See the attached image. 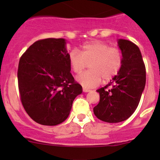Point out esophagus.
<instances>
[{
    "label": "esophagus",
    "mask_w": 160,
    "mask_h": 160,
    "mask_svg": "<svg viewBox=\"0 0 160 160\" xmlns=\"http://www.w3.org/2000/svg\"><path fill=\"white\" fill-rule=\"evenodd\" d=\"M83 92H89V91H90V90L88 89V88H83Z\"/></svg>",
    "instance_id": "obj_1"
}]
</instances>
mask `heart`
Instances as JSON below:
<instances>
[{"instance_id":"1","label":"heart","mask_w":160,"mask_h":160,"mask_svg":"<svg viewBox=\"0 0 160 160\" xmlns=\"http://www.w3.org/2000/svg\"><path fill=\"white\" fill-rule=\"evenodd\" d=\"M69 63L77 74H80L89 63L90 70L79 75L77 80L85 88H93L100 84L102 78L108 81L118 73L122 65V55L118 48L93 40L82 45L80 53L72 50L69 55Z\"/></svg>"}]
</instances>
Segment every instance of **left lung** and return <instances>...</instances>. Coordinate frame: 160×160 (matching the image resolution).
<instances>
[{"instance_id":"left-lung-1","label":"left lung","mask_w":160,"mask_h":160,"mask_svg":"<svg viewBox=\"0 0 160 160\" xmlns=\"http://www.w3.org/2000/svg\"><path fill=\"white\" fill-rule=\"evenodd\" d=\"M118 43L122 50V67L108 84L97 90L100 101L93 108L95 116L108 123L123 122L133 114L146 80V67L138 46L125 39H119Z\"/></svg>"}]
</instances>
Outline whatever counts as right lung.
I'll use <instances>...</instances> for the list:
<instances>
[{"instance_id": "obj_1", "label": "right lung", "mask_w": 160, "mask_h": 160, "mask_svg": "<svg viewBox=\"0 0 160 160\" xmlns=\"http://www.w3.org/2000/svg\"><path fill=\"white\" fill-rule=\"evenodd\" d=\"M70 70L64 38L38 40L21 56L19 94L32 120L52 126L68 118L72 101L83 91Z\"/></svg>"}]
</instances>
